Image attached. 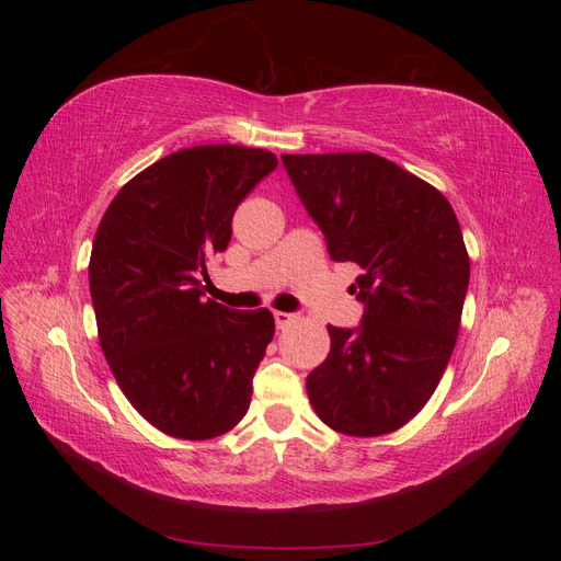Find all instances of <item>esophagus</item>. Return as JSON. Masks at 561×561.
<instances>
[{
	"instance_id": "obj_1",
	"label": "esophagus",
	"mask_w": 561,
	"mask_h": 561,
	"mask_svg": "<svg viewBox=\"0 0 561 561\" xmlns=\"http://www.w3.org/2000/svg\"><path fill=\"white\" fill-rule=\"evenodd\" d=\"M295 318H297L295 313H287V311H274V320H276V328H278V330H283V328L290 325V322H293Z\"/></svg>"
}]
</instances>
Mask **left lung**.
Segmentation results:
<instances>
[{
    "label": "left lung",
    "instance_id": "obj_1",
    "mask_svg": "<svg viewBox=\"0 0 561 561\" xmlns=\"http://www.w3.org/2000/svg\"><path fill=\"white\" fill-rule=\"evenodd\" d=\"M334 262L363 274L358 328L330 330V355L307 377L330 428L375 437L402 428L443 379L470 280L463 233L435 186L383 157L283 154Z\"/></svg>",
    "mask_w": 561,
    "mask_h": 561
}]
</instances>
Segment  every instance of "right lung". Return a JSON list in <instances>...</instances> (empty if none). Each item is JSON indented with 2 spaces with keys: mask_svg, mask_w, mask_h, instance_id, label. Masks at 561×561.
Masks as SVG:
<instances>
[{
  "mask_svg": "<svg viewBox=\"0 0 561 561\" xmlns=\"http://www.w3.org/2000/svg\"><path fill=\"white\" fill-rule=\"evenodd\" d=\"M276 165L266 149H180L124 184L100 219L89 264L100 346L128 402L165 435L210 439L248 412L274 316L222 307L203 283L239 203Z\"/></svg>",
  "mask_w": 561,
  "mask_h": 561,
  "instance_id": "right-lung-1",
  "label": "right lung"
}]
</instances>
